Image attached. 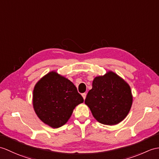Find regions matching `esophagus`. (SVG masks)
<instances>
[{
  "mask_svg": "<svg viewBox=\"0 0 159 159\" xmlns=\"http://www.w3.org/2000/svg\"><path fill=\"white\" fill-rule=\"evenodd\" d=\"M86 95H87V94H86L85 93H82V96H83V99H85V98H86Z\"/></svg>",
  "mask_w": 159,
  "mask_h": 159,
  "instance_id": "obj_1",
  "label": "esophagus"
}]
</instances>
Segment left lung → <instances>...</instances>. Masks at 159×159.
Here are the masks:
<instances>
[{"label": "left lung", "instance_id": "left-lung-1", "mask_svg": "<svg viewBox=\"0 0 159 159\" xmlns=\"http://www.w3.org/2000/svg\"><path fill=\"white\" fill-rule=\"evenodd\" d=\"M99 123L114 125L125 119L133 103L131 87L112 71L95 77L84 100Z\"/></svg>", "mask_w": 159, "mask_h": 159}]
</instances>
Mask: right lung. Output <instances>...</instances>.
Here are the masks:
<instances>
[{
  "label": "right lung",
  "mask_w": 159,
  "mask_h": 159,
  "mask_svg": "<svg viewBox=\"0 0 159 159\" xmlns=\"http://www.w3.org/2000/svg\"><path fill=\"white\" fill-rule=\"evenodd\" d=\"M83 101L75 84L55 71L42 77L33 90L32 104L36 115L52 128L67 123L75 107Z\"/></svg>",
  "instance_id": "obj_1"
}]
</instances>
